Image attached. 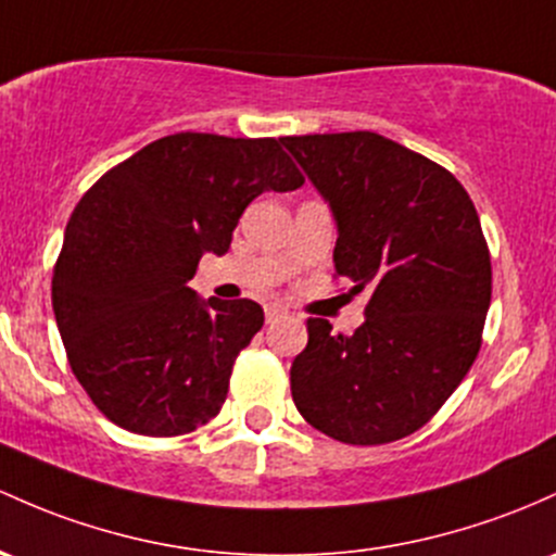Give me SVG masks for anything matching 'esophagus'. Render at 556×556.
I'll return each mask as SVG.
<instances>
[{"label": "esophagus", "instance_id": "obj_1", "mask_svg": "<svg viewBox=\"0 0 556 556\" xmlns=\"http://www.w3.org/2000/svg\"><path fill=\"white\" fill-rule=\"evenodd\" d=\"M285 314H288V308L277 306V303H271V306H266V321H268V325H271V321H277V319H282Z\"/></svg>", "mask_w": 556, "mask_h": 556}]
</instances>
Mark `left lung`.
<instances>
[{"label":"left lung","mask_w":556,"mask_h":556,"mask_svg":"<svg viewBox=\"0 0 556 556\" xmlns=\"http://www.w3.org/2000/svg\"><path fill=\"white\" fill-rule=\"evenodd\" d=\"M338 222L334 277L369 290L353 334L311 319L290 369L298 412L351 446L430 422L483 343L491 253L456 176L375 131L282 137Z\"/></svg>","instance_id":"1"}]
</instances>
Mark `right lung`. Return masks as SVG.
<instances>
[{"label":"right lung","instance_id":"add662e5","mask_svg":"<svg viewBox=\"0 0 556 556\" xmlns=\"http://www.w3.org/2000/svg\"><path fill=\"white\" fill-rule=\"evenodd\" d=\"M303 181L282 139L179 131L87 189L54 264L52 308L73 375L110 422L170 438L222 412L264 308L200 301L187 282L203 253H227L250 200Z\"/></svg>","mask_w":556,"mask_h":556}]
</instances>
